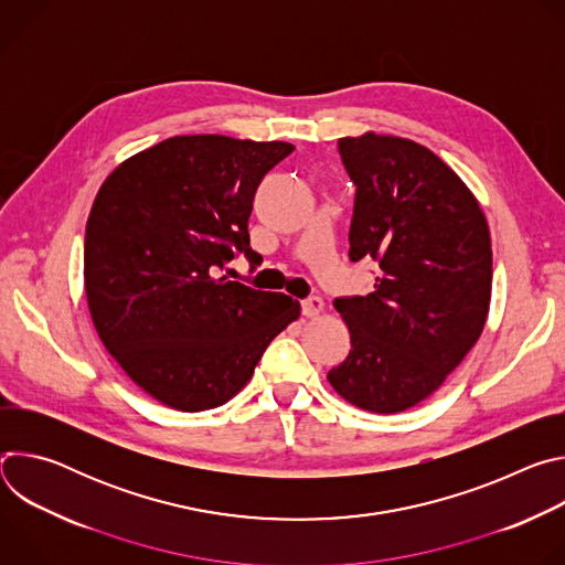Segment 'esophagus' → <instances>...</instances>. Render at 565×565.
Returning a JSON list of instances; mask_svg holds the SVG:
<instances>
[{
  "label": "esophagus",
  "mask_w": 565,
  "mask_h": 565,
  "mask_svg": "<svg viewBox=\"0 0 565 565\" xmlns=\"http://www.w3.org/2000/svg\"><path fill=\"white\" fill-rule=\"evenodd\" d=\"M321 308H324V301H321V297H308V299L301 301L303 317H317L321 312Z\"/></svg>",
  "instance_id": "obj_1"
}]
</instances>
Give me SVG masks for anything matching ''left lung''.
<instances>
[{"mask_svg": "<svg viewBox=\"0 0 565 565\" xmlns=\"http://www.w3.org/2000/svg\"><path fill=\"white\" fill-rule=\"evenodd\" d=\"M355 185L349 259L375 262L366 297L333 306L351 333L333 388L373 414L405 412L431 395L486 327L492 241L467 185L427 147L364 134L340 138Z\"/></svg>", "mask_w": 565, "mask_h": 565, "instance_id": "obj_1", "label": "left lung"}]
</instances>
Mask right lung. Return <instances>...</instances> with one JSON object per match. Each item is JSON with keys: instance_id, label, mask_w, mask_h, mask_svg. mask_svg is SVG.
<instances>
[{"instance_id": "right-lung-1", "label": "right lung", "mask_w": 565, "mask_h": 565, "mask_svg": "<svg viewBox=\"0 0 565 565\" xmlns=\"http://www.w3.org/2000/svg\"><path fill=\"white\" fill-rule=\"evenodd\" d=\"M290 142L174 136L116 168L85 236L96 331L122 371L179 412L214 409L246 386L299 301L221 277L250 248L264 177ZM253 266V268H255Z\"/></svg>"}]
</instances>
